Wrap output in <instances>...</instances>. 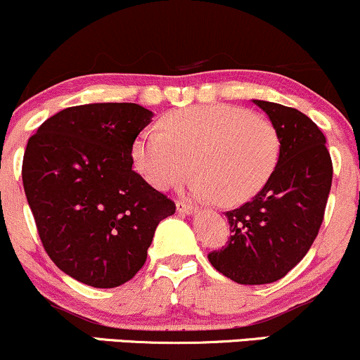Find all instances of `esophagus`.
Here are the masks:
<instances>
[{"label":"esophagus","mask_w":360,"mask_h":360,"mask_svg":"<svg viewBox=\"0 0 360 360\" xmlns=\"http://www.w3.org/2000/svg\"><path fill=\"white\" fill-rule=\"evenodd\" d=\"M176 210L179 213H183V214H193V213H196V208H194L193 205H188V203H183V201H177L176 203Z\"/></svg>","instance_id":"obj_1"}]
</instances>
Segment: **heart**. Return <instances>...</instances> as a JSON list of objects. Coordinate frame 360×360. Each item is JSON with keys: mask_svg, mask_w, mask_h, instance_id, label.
<instances>
[{"mask_svg": "<svg viewBox=\"0 0 360 360\" xmlns=\"http://www.w3.org/2000/svg\"><path fill=\"white\" fill-rule=\"evenodd\" d=\"M162 131L146 130L131 148L135 169L166 191L193 167L188 188L226 206L254 198L278 166L281 139L271 120L233 105H198L167 113Z\"/></svg>", "mask_w": 360, "mask_h": 360, "instance_id": "heart-1", "label": "heart"}]
</instances>
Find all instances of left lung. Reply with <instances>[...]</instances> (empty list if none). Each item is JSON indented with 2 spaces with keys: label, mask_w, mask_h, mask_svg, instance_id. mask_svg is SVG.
<instances>
[{
  "label": "left lung",
  "mask_w": 360,
  "mask_h": 360,
  "mask_svg": "<svg viewBox=\"0 0 360 360\" xmlns=\"http://www.w3.org/2000/svg\"><path fill=\"white\" fill-rule=\"evenodd\" d=\"M252 103L278 130V166L249 203L225 213L230 242L208 259L235 283L269 284L284 278L316 238L333 169L325 135L307 115L279 103Z\"/></svg>",
  "instance_id": "left-lung-1"
}]
</instances>
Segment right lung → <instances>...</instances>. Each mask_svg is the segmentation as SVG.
<instances>
[{"mask_svg":"<svg viewBox=\"0 0 360 360\" xmlns=\"http://www.w3.org/2000/svg\"><path fill=\"white\" fill-rule=\"evenodd\" d=\"M135 103H89L45 120L28 139L23 188L44 249L93 288H117L146 264L159 221L176 205L131 169L152 122Z\"/></svg>","mask_w":360,"mask_h":360,"instance_id":"add662e5","label":"right lung"}]
</instances>
